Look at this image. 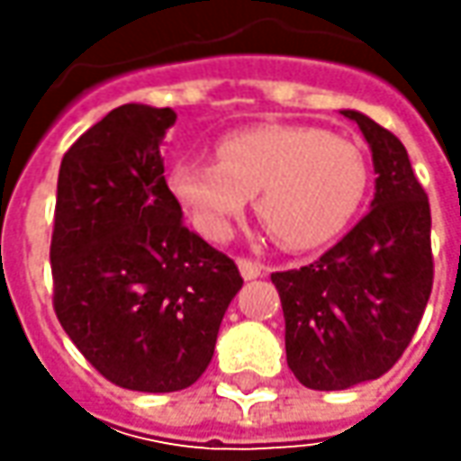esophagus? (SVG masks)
Masks as SVG:
<instances>
[{
    "label": "esophagus",
    "instance_id": "34e87169",
    "mask_svg": "<svg viewBox=\"0 0 461 461\" xmlns=\"http://www.w3.org/2000/svg\"><path fill=\"white\" fill-rule=\"evenodd\" d=\"M239 269L243 279H257V276L264 275V264H258V261H251V258H239Z\"/></svg>",
    "mask_w": 461,
    "mask_h": 461
}]
</instances>
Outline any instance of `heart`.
Segmentation results:
<instances>
[{
    "instance_id": "b5f03b06",
    "label": "heart",
    "mask_w": 461,
    "mask_h": 461,
    "mask_svg": "<svg viewBox=\"0 0 461 461\" xmlns=\"http://www.w3.org/2000/svg\"><path fill=\"white\" fill-rule=\"evenodd\" d=\"M218 161L185 158L168 186L210 240L228 239L230 222L257 194V215L279 246L310 251L333 240L369 186L362 149L310 125H257L228 133Z\"/></svg>"
}]
</instances>
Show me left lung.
Listing matches in <instances>:
<instances>
[{
    "mask_svg": "<svg viewBox=\"0 0 461 461\" xmlns=\"http://www.w3.org/2000/svg\"><path fill=\"white\" fill-rule=\"evenodd\" d=\"M341 115L372 149V210L318 261L272 275L287 364L310 390H346L393 369L434 287L431 207L405 146L357 110Z\"/></svg>",
    "mask_w": 461,
    "mask_h": 461,
    "instance_id": "obj_1",
    "label": "left lung"
}]
</instances>
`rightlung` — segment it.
I'll return each instance as SVG.
<instances>
[{
  "label": "right lung",
  "mask_w": 461,
  "mask_h": 461,
  "mask_svg": "<svg viewBox=\"0 0 461 461\" xmlns=\"http://www.w3.org/2000/svg\"><path fill=\"white\" fill-rule=\"evenodd\" d=\"M171 107L122 104L63 153L50 239L53 310L117 387L176 393L203 377L243 279L185 225L164 179Z\"/></svg>",
  "instance_id": "add662e5"
}]
</instances>
